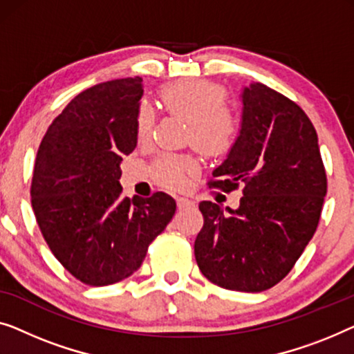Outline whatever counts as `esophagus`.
<instances>
[{"label":"esophagus","mask_w":354,"mask_h":354,"mask_svg":"<svg viewBox=\"0 0 354 354\" xmlns=\"http://www.w3.org/2000/svg\"><path fill=\"white\" fill-rule=\"evenodd\" d=\"M176 205H178L179 210H186V208L194 207V202L189 201V198H186V197H178L176 198Z\"/></svg>","instance_id":"34e87169"}]
</instances>
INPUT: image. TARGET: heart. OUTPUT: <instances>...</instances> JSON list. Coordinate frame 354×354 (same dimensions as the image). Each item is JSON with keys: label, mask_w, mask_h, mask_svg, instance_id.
Returning <instances> with one entry per match:
<instances>
[{"label": "heart", "mask_w": 354, "mask_h": 354, "mask_svg": "<svg viewBox=\"0 0 354 354\" xmlns=\"http://www.w3.org/2000/svg\"><path fill=\"white\" fill-rule=\"evenodd\" d=\"M167 112L187 123V141L208 157L226 153L239 134L237 115L223 106L226 93L221 86L205 80H179L160 91ZM153 125V112L141 104L136 115V133L146 139ZM197 170V163L187 156H163L152 168L153 179L167 189H179L187 176Z\"/></svg>", "instance_id": "b5f03b06"}]
</instances>
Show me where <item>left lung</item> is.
I'll use <instances>...</instances> for the list:
<instances>
[{
	"label": "left lung",
	"mask_w": 354,
	"mask_h": 354,
	"mask_svg": "<svg viewBox=\"0 0 354 354\" xmlns=\"http://www.w3.org/2000/svg\"><path fill=\"white\" fill-rule=\"evenodd\" d=\"M242 118L212 187L243 186L236 210L201 202L194 253L208 281L263 292L282 281L315 236L327 192L317 134L305 112L263 83L242 89Z\"/></svg>",
	"instance_id": "1"
}]
</instances>
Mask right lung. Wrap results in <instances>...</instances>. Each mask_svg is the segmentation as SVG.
I'll return each instance as SVG.
<instances>
[{
    "instance_id": "obj_1",
    "label": "right lung",
    "mask_w": 354,
    "mask_h": 354,
    "mask_svg": "<svg viewBox=\"0 0 354 354\" xmlns=\"http://www.w3.org/2000/svg\"><path fill=\"white\" fill-rule=\"evenodd\" d=\"M142 78L84 89L49 125L32 178V207L53 255L73 277L101 287L139 270L176 202L165 192L123 197V156L138 142Z\"/></svg>"
}]
</instances>
